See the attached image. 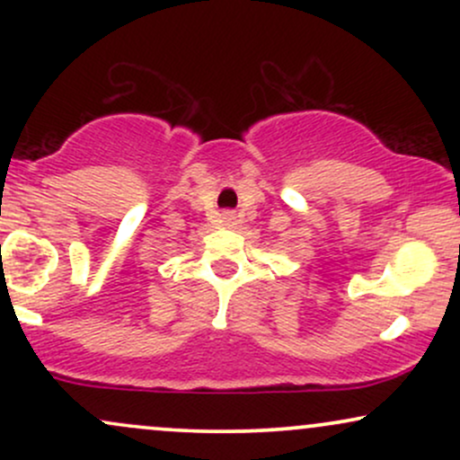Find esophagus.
Returning <instances> with one entry per match:
<instances>
[{
  "label": "esophagus",
  "instance_id": "34e87169",
  "mask_svg": "<svg viewBox=\"0 0 460 460\" xmlns=\"http://www.w3.org/2000/svg\"><path fill=\"white\" fill-rule=\"evenodd\" d=\"M223 216H225V220H234V216H231L229 212H225Z\"/></svg>",
  "mask_w": 460,
  "mask_h": 460
}]
</instances>
